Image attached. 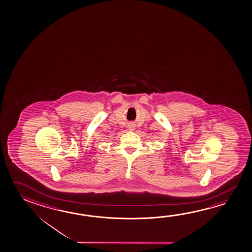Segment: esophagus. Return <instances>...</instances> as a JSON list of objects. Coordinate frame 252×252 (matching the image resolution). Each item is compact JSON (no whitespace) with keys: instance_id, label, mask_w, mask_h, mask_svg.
I'll return each instance as SVG.
<instances>
[{"instance_id":"esophagus-1","label":"esophagus","mask_w":252,"mask_h":252,"mask_svg":"<svg viewBox=\"0 0 252 252\" xmlns=\"http://www.w3.org/2000/svg\"><path fill=\"white\" fill-rule=\"evenodd\" d=\"M133 129H134V127H130V128H129V130H133Z\"/></svg>"}]
</instances>
